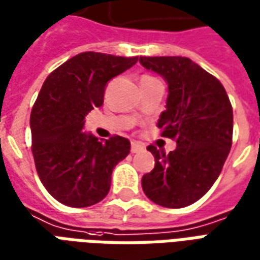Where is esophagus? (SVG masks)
I'll return each instance as SVG.
<instances>
[{
  "mask_svg": "<svg viewBox=\"0 0 260 260\" xmlns=\"http://www.w3.org/2000/svg\"><path fill=\"white\" fill-rule=\"evenodd\" d=\"M142 150H145V147L142 146L141 143H138V142H132V145H131V152L132 153H139Z\"/></svg>",
  "mask_w": 260,
  "mask_h": 260,
  "instance_id": "obj_1",
  "label": "esophagus"
}]
</instances>
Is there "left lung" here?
Instances as JSON below:
<instances>
[{"label": "left lung", "instance_id": "obj_1", "mask_svg": "<svg viewBox=\"0 0 260 260\" xmlns=\"http://www.w3.org/2000/svg\"><path fill=\"white\" fill-rule=\"evenodd\" d=\"M139 62L163 76L167 104L157 126L175 139L166 154L147 147L154 169L143 175V192L156 205L170 209L199 201L221 173L233 143V107L225 89L213 75L186 57H141Z\"/></svg>", "mask_w": 260, "mask_h": 260}]
</instances>
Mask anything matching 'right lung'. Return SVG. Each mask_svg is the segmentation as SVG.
Segmentation results:
<instances>
[{
  "instance_id": "right-lung-1",
  "label": "right lung",
  "mask_w": 260,
  "mask_h": 260,
  "mask_svg": "<svg viewBox=\"0 0 260 260\" xmlns=\"http://www.w3.org/2000/svg\"><path fill=\"white\" fill-rule=\"evenodd\" d=\"M138 62L86 51L44 80L30 114L31 152L48 193L71 207L96 205L107 196L114 167L131 150L126 138L99 139L83 132L85 117L104 102L108 80Z\"/></svg>"
}]
</instances>
